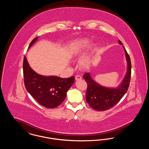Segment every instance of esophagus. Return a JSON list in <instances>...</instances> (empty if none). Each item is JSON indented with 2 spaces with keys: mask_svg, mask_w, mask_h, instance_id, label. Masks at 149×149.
I'll return each instance as SVG.
<instances>
[{
  "mask_svg": "<svg viewBox=\"0 0 149 149\" xmlns=\"http://www.w3.org/2000/svg\"><path fill=\"white\" fill-rule=\"evenodd\" d=\"M82 78L81 77V76L80 75H76L75 76V80H81Z\"/></svg>",
  "mask_w": 149,
  "mask_h": 149,
  "instance_id": "1",
  "label": "esophagus"
}]
</instances>
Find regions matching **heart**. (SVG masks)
Instances as JSON below:
<instances>
[{
	"instance_id": "1",
	"label": "heart",
	"mask_w": 149,
	"mask_h": 149,
	"mask_svg": "<svg viewBox=\"0 0 149 149\" xmlns=\"http://www.w3.org/2000/svg\"><path fill=\"white\" fill-rule=\"evenodd\" d=\"M91 41L89 38L79 40L74 43L71 46L70 53L72 56L80 55L91 44ZM91 58L89 54H85L81 57L79 60L80 66L84 69L89 68L91 65Z\"/></svg>"
}]
</instances>
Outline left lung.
Segmentation results:
<instances>
[{
	"label": "left lung",
	"mask_w": 149,
	"mask_h": 149,
	"mask_svg": "<svg viewBox=\"0 0 149 149\" xmlns=\"http://www.w3.org/2000/svg\"><path fill=\"white\" fill-rule=\"evenodd\" d=\"M118 43L122 45L120 40ZM123 47L125 52L127 68L126 74L118 86L108 88L100 85L93 79L89 72H86L83 75L88 84L85 96L86 102L96 111H103L112 108L127 91L131 79V63L126 50L124 46Z\"/></svg>",
	"instance_id": "1"
}]
</instances>
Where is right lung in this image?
<instances>
[{"instance_id":"obj_1","label":"right lung","mask_w":149,"mask_h":149,"mask_svg":"<svg viewBox=\"0 0 149 149\" xmlns=\"http://www.w3.org/2000/svg\"><path fill=\"white\" fill-rule=\"evenodd\" d=\"M37 39L38 37L32 41L28 49ZM23 70L27 91L40 105L48 108H56L64 102L66 93L75 80L74 77L62 78L40 75L32 69L26 56L23 59Z\"/></svg>"}]
</instances>
